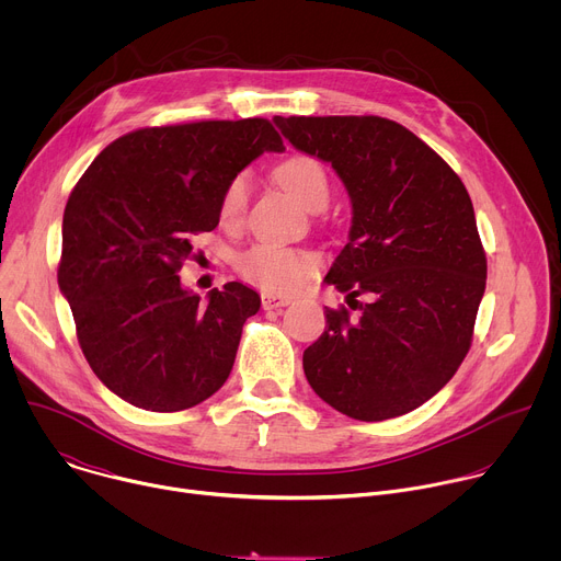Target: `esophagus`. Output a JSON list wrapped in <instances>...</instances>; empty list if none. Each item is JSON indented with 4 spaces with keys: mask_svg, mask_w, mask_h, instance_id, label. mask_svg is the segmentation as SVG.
I'll use <instances>...</instances> for the list:
<instances>
[{
    "mask_svg": "<svg viewBox=\"0 0 561 561\" xmlns=\"http://www.w3.org/2000/svg\"><path fill=\"white\" fill-rule=\"evenodd\" d=\"M290 299L288 297H282V295H273V293H264L262 295V306L264 310H279L284 306H288Z\"/></svg>",
    "mask_w": 561,
    "mask_h": 561,
    "instance_id": "esophagus-1",
    "label": "esophagus"
}]
</instances>
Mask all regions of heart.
Masks as SVG:
<instances>
[{"label": "heart", "instance_id": "obj_1", "mask_svg": "<svg viewBox=\"0 0 561 561\" xmlns=\"http://www.w3.org/2000/svg\"><path fill=\"white\" fill-rule=\"evenodd\" d=\"M277 182L306 208L322 210L331 197V178L324 164L312 154H290L275 169ZM249 206V175L237 173L228 180L219 197V217L224 224H237ZM317 257L273 242H260L237 257V271L251 284L288 293L301 286L314 271Z\"/></svg>", "mask_w": 561, "mask_h": 561}]
</instances>
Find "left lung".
<instances>
[{
	"instance_id": "8db88e82",
	"label": "left lung",
	"mask_w": 561,
	"mask_h": 561,
	"mask_svg": "<svg viewBox=\"0 0 561 561\" xmlns=\"http://www.w3.org/2000/svg\"><path fill=\"white\" fill-rule=\"evenodd\" d=\"M273 122L297 150L335 169L353 204L348 244L327 282L357 314L327 306V331L304 351L306 379L353 420L407 415L450 381L472 342L486 253L468 191L392 119Z\"/></svg>"
}]
</instances>
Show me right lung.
Returning a JSON list of instances; mask_svg holds the SVG:
<instances>
[{"label":"right lung","instance_id":"obj_1","mask_svg":"<svg viewBox=\"0 0 561 561\" xmlns=\"http://www.w3.org/2000/svg\"><path fill=\"white\" fill-rule=\"evenodd\" d=\"M264 150H284L264 117L137 128L75 184L57 282L87 362L124 402L186 411L228 379L260 295L228 282L202 304L178 273L193 237L219 224L228 180Z\"/></svg>","mask_w":561,"mask_h":561}]
</instances>
